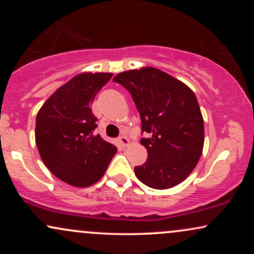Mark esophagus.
<instances>
[{"label":"esophagus","instance_id":"obj_1","mask_svg":"<svg viewBox=\"0 0 254 254\" xmlns=\"http://www.w3.org/2000/svg\"><path fill=\"white\" fill-rule=\"evenodd\" d=\"M118 142L122 147H127L129 144V139H127V136H119L118 137Z\"/></svg>","mask_w":254,"mask_h":254}]
</instances>
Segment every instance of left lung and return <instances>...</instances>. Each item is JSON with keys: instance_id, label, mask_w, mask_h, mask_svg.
Listing matches in <instances>:
<instances>
[{"instance_id": "obj_1", "label": "left lung", "mask_w": 254, "mask_h": 254, "mask_svg": "<svg viewBox=\"0 0 254 254\" xmlns=\"http://www.w3.org/2000/svg\"><path fill=\"white\" fill-rule=\"evenodd\" d=\"M115 82L133 99L141 116V138L148 159L136 166L139 182L164 190L189 177L202 155L204 124L194 93L171 75L155 68L118 74Z\"/></svg>"}]
</instances>
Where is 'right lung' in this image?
Here are the masks:
<instances>
[{
	"mask_svg": "<svg viewBox=\"0 0 254 254\" xmlns=\"http://www.w3.org/2000/svg\"><path fill=\"white\" fill-rule=\"evenodd\" d=\"M112 77L86 72L72 77L46 100L36 119V143L54 176L77 188L97 183L117 148L95 135L98 118L90 105Z\"/></svg>",
	"mask_w": 254,
	"mask_h": 254,
	"instance_id": "obj_1",
	"label": "right lung"
}]
</instances>
